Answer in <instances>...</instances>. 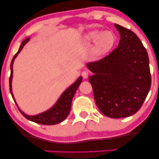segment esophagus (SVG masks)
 Segmentation results:
<instances>
[{"label": "esophagus", "mask_w": 159, "mask_h": 159, "mask_svg": "<svg viewBox=\"0 0 159 159\" xmlns=\"http://www.w3.org/2000/svg\"><path fill=\"white\" fill-rule=\"evenodd\" d=\"M81 75L84 78H87L89 75L88 72H87V71H83V72H82V73H81Z\"/></svg>", "instance_id": "esophagus-1"}]
</instances>
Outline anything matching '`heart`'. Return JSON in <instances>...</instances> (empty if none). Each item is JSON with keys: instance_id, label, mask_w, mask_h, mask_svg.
Wrapping results in <instances>:
<instances>
[{"instance_id": "b5f03b06", "label": "heart", "mask_w": 159, "mask_h": 159, "mask_svg": "<svg viewBox=\"0 0 159 159\" xmlns=\"http://www.w3.org/2000/svg\"><path fill=\"white\" fill-rule=\"evenodd\" d=\"M87 39L90 41H96V53L97 54H103L108 52L114 44L115 37L111 32H105L101 34L98 31H93L87 36Z\"/></svg>"}]
</instances>
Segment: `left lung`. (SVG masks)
<instances>
[{
	"label": "left lung",
	"instance_id": "1",
	"mask_svg": "<svg viewBox=\"0 0 159 159\" xmlns=\"http://www.w3.org/2000/svg\"><path fill=\"white\" fill-rule=\"evenodd\" d=\"M120 34L117 48L88 68L96 105L111 118L127 117L141 107L151 87L149 57L138 36L115 24Z\"/></svg>",
	"mask_w": 159,
	"mask_h": 159
}]
</instances>
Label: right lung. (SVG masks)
<instances>
[{
	"instance_id": "right-lung-1",
	"label": "right lung",
	"mask_w": 159,
	"mask_h": 159,
	"mask_svg": "<svg viewBox=\"0 0 159 159\" xmlns=\"http://www.w3.org/2000/svg\"><path fill=\"white\" fill-rule=\"evenodd\" d=\"M29 40L28 39H25V41L22 42L21 46H20L19 52L14 55L13 58H12V61H11L10 64V69H11V73L10 76V90L11 95H12V88H11V82H12V63H13L14 60L16 57V56L18 55V54L21 52V49L24 47V45L27 43V42ZM82 81V78L80 77L78 78V79L72 85H71L70 87L67 89L61 95V96L60 97L59 100L57 101L55 105H54V107H52V108L49 109L48 111H45L44 113H42L39 115H36V116H27V115L25 114L20 109H19L21 114L25 116V118L27 120H30V121L34 122V123L42 124V125H55V124L60 123L61 122L63 121L68 116V115L70 112L71 109V104H72V100L73 98L75 93L76 90H77L78 87H79L80 84ZM14 100V98H13Z\"/></svg>"
}]
</instances>
